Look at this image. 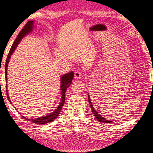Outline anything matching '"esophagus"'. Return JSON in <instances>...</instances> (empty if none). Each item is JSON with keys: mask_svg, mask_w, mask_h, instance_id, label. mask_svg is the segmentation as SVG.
Returning a JSON list of instances; mask_svg holds the SVG:
<instances>
[{"mask_svg": "<svg viewBox=\"0 0 153 153\" xmlns=\"http://www.w3.org/2000/svg\"><path fill=\"white\" fill-rule=\"evenodd\" d=\"M74 76L76 79H81L82 76V72L80 71H76L74 72Z\"/></svg>", "mask_w": 153, "mask_h": 153, "instance_id": "1", "label": "esophagus"}]
</instances>
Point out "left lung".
Masks as SVG:
<instances>
[{
	"instance_id": "obj_1",
	"label": "left lung",
	"mask_w": 153,
	"mask_h": 153,
	"mask_svg": "<svg viewBox=\"0 0 153 153\" xmlns=\"http://www.w3.org/2000/svg\"><path fill=\"white\" fill-rule=\"evenodd\" d=\"M88 101H89V103L90 105V107H91V111H92V112H93V114H94L95 117H96L97 121H99L100 122H102V123H112V121H109V120H107L106 119L102 117L100 114L97 113V112L96 111V109L94 108L93 104H92V103H91V99H90L89 94H88Z\"/></svg>"
}]
</instances>
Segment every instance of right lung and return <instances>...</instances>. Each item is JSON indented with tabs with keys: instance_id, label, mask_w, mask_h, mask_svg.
<instances>
[{
	"instance_id": "right-lung-1",
	"label": "right lung",
	"mask_w": 153,
	"mask_h": 153,
	"mask_svg": "<svg viewBox=\"0 0 153 153\" xmlns=\"http://www.w3.org/2000/svg\"><path fill=\"white\" fill-rule=\"evenodd\" d=\"M34 21H29L27 22V24L25 25V26L24 27V28L18 34V36H17L16 39L15 40V41L13 42V45L11 46V48L10 49L9 53L8 54V56H7V58L6 60V64H5V80H6V82H7V68H8V64L9 62V59L11 58V56L13 55V52L15 51V50L17 48V45L19 43V42L22 41V39L24 38V36H26V35L30 33V32L32 31V30L34 29ZM74 77V72H70L68 73L64 74L62 75V76L60 77V91H61V101H60L59 104L57 107L56 108V110L53 112H52L51 113H49L48 114H47L46 116L42 117H39V118H36V119H27L26 117H23V118H25L27 120H29L30 121H32V123L36 124H40V125H42V124H46V123H51L52 121H53L55 119H56L58 115L59 114V112H61V110L62 108V106L64 104L65 102V94H66V91L68 87L72 83V79ZM7 97H8L9 101L10 102V103L11 104L12 102L10 100V97L8 94V90L7 89ZM22 115V114H21Z\"/></svg>"
}]
</instances>
